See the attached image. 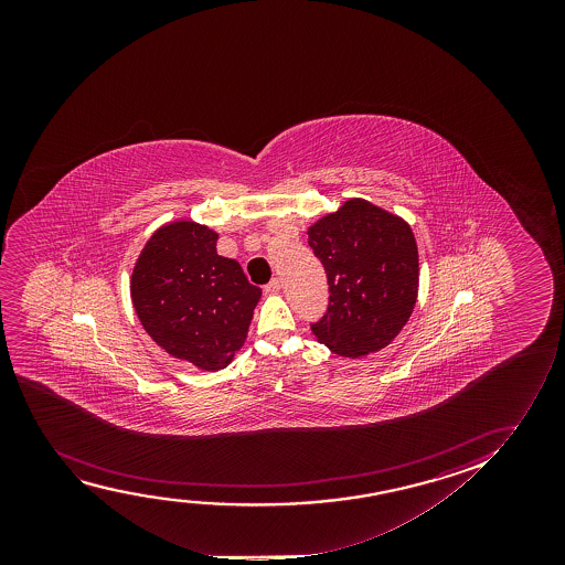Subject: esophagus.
I'll return each mask as SVG.
<instances>
[{"label": "esophagus", "instance_id": "obj_1", "mask_svg": "<svg viewBox=\"0 0 565 565\" xmlns=\"http://www.w3.org/2000/svg\"><path fill=\"white\" fill-rule=\"evenodd\" d=\"M279 289H281V281L278 278H274L268 286H264V294H279Z\"/></svg>", "mask_w": 565, "mask_h": 565}]
</instances>
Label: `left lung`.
<instances>
[{"label":"left lung","mask_w":565,"mask_h":565,"mask_svg":"<svg viewBox=\"0 0 565 565\" xmlns=\"http://www.w3.org/2000/svg\"><path fill=\"white\" fill-rule=\"evenodd\" d=\"M307 235L330 286L328 312L310 326L317 340L351 359L390 345L417 302L418 250L411 225L372 202L349 199Z\"/></svg>","instance_id":"1"}]
</instances>
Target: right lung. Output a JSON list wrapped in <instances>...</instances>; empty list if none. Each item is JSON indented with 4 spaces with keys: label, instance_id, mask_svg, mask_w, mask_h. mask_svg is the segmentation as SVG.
<instances>
[{
    "label": "right lung",
    "instance_id": "obj_1",
    "mask_svg": "<svg viewBox=\"0 0 565 565\" xmlns=\"http://www.w3.org/2000/svg\"><path fill=\"white\" fill-rule=\"evenodd\" d=\"M217 233L193 220L158 227L131 274L140 324L168 355L216 372L247 340L260 287L237 260L217 255Z\"/></svg>",
    "mask_w": 565,
    "mask_h": 565
}]
</instances>
